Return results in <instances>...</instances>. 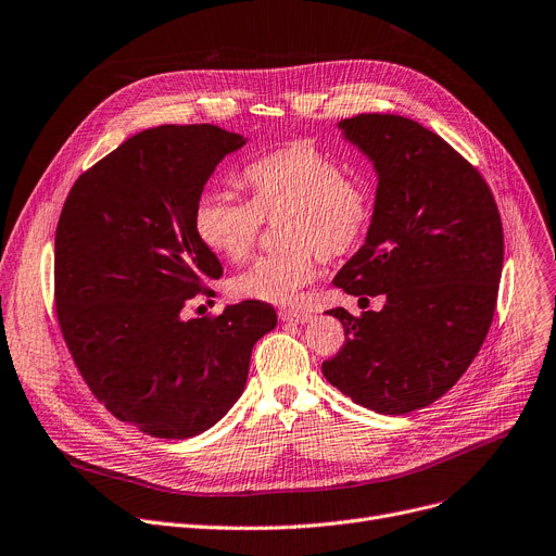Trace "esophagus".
<instances>
[{"label":"esophagus","mask_w":556,"mask_h":556,"mask_svg":"<svg viewBox=\"0 0 556 556\" xmlns=\"http://www.w3.org/2000/svg\"><path fill=\"white\" fill-rule=\"evenodd\" d=\"M279 317L283 319V323H293V325H304V323H311L313 315L311 313H302V311H279Z\"/></svg>","instance_id":"obj_1"}]
</instances>
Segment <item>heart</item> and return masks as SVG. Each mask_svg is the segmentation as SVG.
<instances>
[{
  "label": "heart",
  "instance_id": "1",
  "mask_svg": "<svg viewBox=\"0 0 556 556\" xmlns=\"http://www.w3.org/2000/svg\"><path fill=\"white\" fill-rule=\"evenodd\" d=\"M241 182L248 198L204 191L193 212L202 245L225 261L252 256L263 223H277L281 250L256 258L231 279L233 295L279 306L300 302L315 281L319 261H338L365 241L374 218V195L363 180L346 178L344 166L311 141L252 160Z\"/></svg>",
  "mask_w": 556,
  "mask_h": 556
}]
</instances>
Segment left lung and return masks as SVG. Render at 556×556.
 Returning a JSON list of instances; mask_svg holds the SVG:
<instances>
[{"label":"left lung","instance_id":"8db88e82","mask_svg":"<svg viewBox=\"0 0 556 556\" xmlns=\"http://www.w3.org/2000/svg\"><path fill=\"white\" fill-rule=\"evenodd\" d=\"M374 162L378 189L365 245L336 275L346 295L381 311L333 308L344 346L327 381L381 415L444 396L489 333L503 273V223L480 170L451 143L399 114L342 119Z\"/></svg>","mask_w":556,"mask_h":556}]
</instances>
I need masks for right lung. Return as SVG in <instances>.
<instances>
[{
  "label": "right lung",
  "instance_id": "add662e5",
  "mask_svg": "<svg viewBox=\"0 0 556 556\" xmlns=\"http://www.w3.org/2000/svg\"><path fill=\"white\" fill-rule=\"evenodd\" d=\"M243 143L212 124L141 130L78 175L58 218L53 302L70 354L116 419L162 440L212 428L277 325L258 300L187 317L223 275L195 233V204Z\"/></svg>",
  "mask_w": 556,
  "mask_h": 556
}]
</instances>
